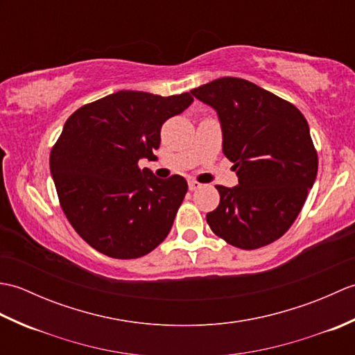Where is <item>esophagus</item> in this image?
<instances>
[{
    "label": "esophagus",
    "mask_w": 355,
    "mask_h": 355,
    "mask_svg": "<svg viewBox=\"0 0 355 355\" xmlns=\"http://www.w3.org/2000/svg\"><path fill=\"white\" fill-rule=\"evenodd\" d=\"M198 187H201V184L198 182H195V180H191V182H189V191H197Z\"/></svg>",
    "instance_id": "34e87169"
}]
</instances>
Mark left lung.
Here are the masks:
<instances>
[{
    "instance_id": "8db88e82",
    "label": "left lung",
    "mask_w": 355,
    "mask_h": 355,
    "mask_svg": "<svg viewBox=\"0 0 355 355\" xmlns=\"http://www.w3.org/2000/svg\"><path fill=\"white\" fill-rule=\"evenodd\" d=\"M191 93L220 116L223 153L239 182L215 186L220 205L206 215L209 227L244 250L275 243L296 221L318 175L306 119L291 102L239 78L216 79Z\"/></svg>"
}]
</instances>
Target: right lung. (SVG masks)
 Segmentation results:
<instances>
[{
    "label": "right lung",
    "mask_w": 355,
    "mask_h": 355,
    "mask_svg": "<svg viewBox=\"0 0 355 355\" xmlns=\"http://www.w3.org/2000/svg\"><path fill=\"white\" fill-rule=\"evenodd\" d=\"M192 101L189 93L117 92L67 119L50 153L51 177L67 220L97 252L135 259L168 236L187 183L157 178L139 160L154 157L162 125Z\"/></svg>",
    "instance_id": "right-lung-1"
}]
</instances>
